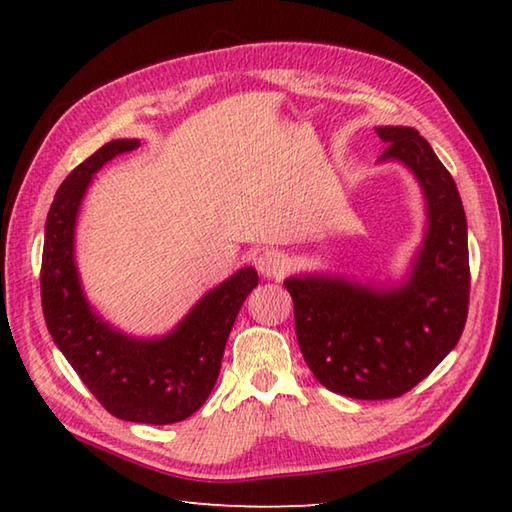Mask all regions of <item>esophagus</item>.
Wrapping results in <instances>:
<instances>
[{
	"label": "esophagus",
	"mask_w": 512,
	"mask_h": 512,
	"mask_svg": "<svg viewBox=\"0 0 512 512\" xmlns=\"http://www.w3.org/2000/svg\"><path fill=\"white\" fill-rule=\"evenodd\" d=\"M257 270L262 273L264 277H281L286 273L288 268V257L281 253V250L275 248H268L264 250L262 255L257 257Z\"/></svg>",
	"instance_id": "obj_1"
}]
</instances>
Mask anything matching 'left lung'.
Segmentation results:
<instances>
[{"label":"left lung","instance_id":"left-lung-1","mask_svg":"<svg viewBox=\"0 0 512 512\" xmlns=\"http://www.w3.org/2000/svg\"><path fill=\"white\" fill-rule=\"evenodd\" d=\"M422 187L427 233L405 284L376 288L345 277L301 275L284 286L295 301L301 354L323 387L358 400L407 394L458 345L469 314V242L458 187L413 127H376Z\"/></svg>","mask_w":512,"mask_h":512}]
</instances>
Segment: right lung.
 <instances>
[{"mask_svg": "<svg viewBox=\"0 0 512 512\" xmlns=\"http://www.w3.org/2000/svg\"><path fill=\"white\" fill-rule=\"evenodd\" d=\"M136 147L138 138L112 140L61 182L43 237L41 306L52 341L112 416L171 424L189 418L209 398L235 317L259 277L255 268L237 270L160 339H134L92 310L74 264L76 215L94 173Z\"/></svg>", "mask_w": 512, "mask_h": 512, "instance_id": "obj_1", "label": "right lung"}]
</instances>
